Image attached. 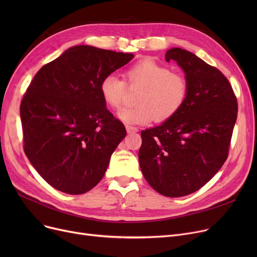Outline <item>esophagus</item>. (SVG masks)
Returning <instances> with one entry per match:
<instances>
[{
    "instance_id": "34e87169",
    "label": "esophagus",
    "mask_w": 257,
    "mask_h": 257,
    "mask_svg": "<svg viewBox=\"0 0 257 257\" xmlns=\"http://www.w3.org/2000/svg\"><path fill=\"white\" fill-rule=\"evenodd\" d=\"M126 130H127V132L130 134V133H136V132H138V131H139V128H138V127H133V126L127 125V126H126Z\"/></svg>"
}]
</instances>
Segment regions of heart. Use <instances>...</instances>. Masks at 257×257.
Returning a JSON list of instances; mask_svg holds the SVG:
<instances>
[{
	"label": "heart",
	"mask_w": 257,
	"mask_h": 257,
	"mask_svg": "<svg viewBox=\"0 0 257 257\" xmlns=\"http://www.w3.org/2000/svg\"><path fill=\"white\" fill-rule=\"evenodd\" d=\"M128 85L142 87L137 97V106L118 111L117 116L126 124L146 125L155 118L164 121L176 114L187 97V81L181 74L172 73L167 65L153 59H144L127 70ZM125 80L115 75L105 76L100 83V92L104 102L111 108H119L127 93Z\"/></svg>",
	"instance_id": "heart-1"
}]
</instances>
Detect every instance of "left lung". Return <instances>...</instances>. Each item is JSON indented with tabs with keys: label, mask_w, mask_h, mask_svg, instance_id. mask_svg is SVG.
<instances>
[{
	"label": "left lung",
	"mask_w": 257,
	"mask_h": 257,
	"mask_svg": "<svg viewBox=\"0 0 257 257\" xmlns=\"http://www.w3.org/2000/svg\"><path fill=\"white\" fill-rule=\"evenodd\" d=\"M187 81L181 109L158 127L142 131L141 170L154 190L182 197L204 186L228 157L237 117L231 84L217 67L180 48L167 51Z\"/></svg>",
	"instance_id": "8db88e82"
}]
</instances>
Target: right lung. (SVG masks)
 I'll return each mask as SVG.
<instances>
[{
	"label": "right lung",
	"mask_w": 257,
	"mask_h": 257,
	"mask_svg": "<svg viewBox=\"0 0 257 257\" xmlns=\"http://www.w3.org/2000/svg\"><path fill=\"white\" fill-rule=\"evenodd\" d=\"M133 57L76 46L45 64L27 88L20 109L24 151L56 190L84 194L103 178L127 132L106 108L100 83Z\"/></svg>",
	"instance_id": "right-lung-1"
}]
</instances>
